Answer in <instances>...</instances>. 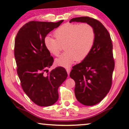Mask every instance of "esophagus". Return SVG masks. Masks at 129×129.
<instances>
[{"label":"esophagus","mask_w":129,"mask_h":129,"mask_svg":"<svg viewBox=\"0 0 129 129\" xmlns=\"http://www.w3.org/2000/svg\"><path fill=\"white\" fill-rule=\"evenodd\" d=\"M70 71H71V68H70V67H68V68H66V71H67V74H68V75L70 74Z\"/></svg>","instance_id":"obj_1"}]
</instances>
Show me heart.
<instances>
[{"label": "heart", "mask_w": 129, "mask_h": 129, "mask_svg": "<svg viewBox=\"0 0 129 129\" xmlns=\"http://www.w3.org/2000/svg\"><path fill=\"white\" fill-rule=\"evenodd\" d=\"M56 39L50 36L44 38V45L49 53L58 56L64 45V52L55 59V64L64 67L70 66L76 60L81 61L87 57L93 47L95 33L91 25L66 23L54 31Z\"/></svg>", "instance_id": "obj_1"}]
</instances>
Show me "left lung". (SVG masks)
<instances>
[{"label": "left lung", "instance_id": "obj_1", "mask_svg": "<svg viewBox=\"0 0 129 129\" xmlns=\"http://www.w3.org/2000/svg\"><path fill=\"white\" fill-rule=\"evenodd\" d=\"M87 23L93 27L95 39L93 47L85 59L73 67L70 77L74 80L75 95L82 105L93 106L108 94L114 69L113 44L108 31L100 21L87 16L78 17L71 22Z\"/></svg>", "mask_w": 129, "mask_h": 129}]
</instances>
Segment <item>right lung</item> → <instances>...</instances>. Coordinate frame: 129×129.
I'll return each mask as SVG.
<instances>
[{
    "label": "right lung",
    "mask_w": 129,
    "mask_h": 129,
    "mask_svg": "<svg viewBox=\"0 0 129 129\" xmlns=\"http://www.w3.org/2000/svg\"><path fill=\"white\" fill-rule=\"evenodd\" d=\"M63 22L31 21L21 27L15 38L14 55L21 86L30 100L40 106H51L58 101V88L67 77L62 67L45 74L54 59L44 45V38Z\"/></svg>",
    "instance_id": "1"
}]
</instances>
